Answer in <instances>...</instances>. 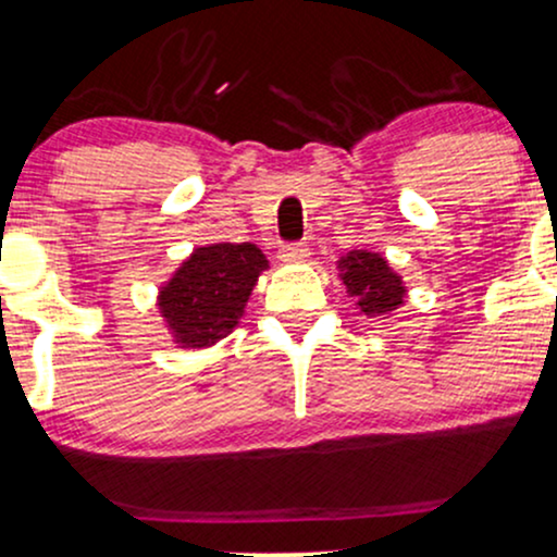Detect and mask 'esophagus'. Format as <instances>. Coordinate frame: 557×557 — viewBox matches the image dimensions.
<instances>
[{
	"instance_id": "obj_1",
	"label": "esophagus",
	"mask_w": 557,
	"mask_h": 557,
	"mask_svg": "<svg viewBox=\"0 0 557 557\" xmlns=\"http://www.w3.org/2000/svg\"><path fill=\"white\" fill-rule=\"evenodd\" d=\"M278 258L284 260V263H305V260L310 258V247H307V245H286V247H281Z\"/></svg>"
}]
</instances>
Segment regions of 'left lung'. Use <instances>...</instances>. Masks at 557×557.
<instances>
[{"label": "left lung", "instance_id": "obj_1", "mask_svg": "<svg viewBox=\"0 0 557 557\" xmlns=\"http://www.w3.org/2000/svg\"><path fill=\"white\" fill-rule=\"evenodd\" d=\"M338 278L354 307L363 318H382L400 310L408 299V286L382 252L351 250L338 263Z\"/></svg>", "mask_w": 557, "mask_h": 557}]
</instances>
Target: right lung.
Returning <instances> with one entry per match:
<instances>
[{"label":"right lung","mask_w":557,"mask_h":557,"mask_svg":"<svg viewBox=\"0 0 557 557\" xmlns=\"http://www.w3.org/2000/svg\"><path fill=\"white\" fill-rule=\"evenodd\" d=\"M268 260L252 243L196 247L157 292V310L177 348H209L243 320Z\"/></svg>","instance_id":"1"}]
</instances>
